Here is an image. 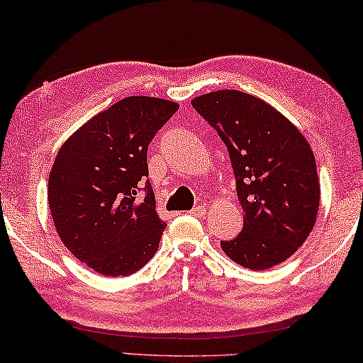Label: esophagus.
<instances>
[{"label": "esophagus", "mask_w": 363, "mask_h": 363, "mask_svg": "<svg viewBox=\"0 0 363 363\" xmlns=\"http://www.w3.org/2000/svg\"><path fill=\"white\" fill-rule=\"evenodd\" d=\"M189 213L194 215V217H202V215H206V207L204 206H196Z\"/></svg>", "instance_id": "34e87169"}]
</instances>
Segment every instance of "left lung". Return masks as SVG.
<instances>
[{
	"label": "left lung",
	"mask_w": 363,
	"mask_h": 363,
	"mask_svg": "<svg viewBox=\"0 0 363 363\" xmlns=\"http://www.w3.org/2000/svg\"><path fill=\"white\" fill-rule=\"evenodd\" d=\"M230 152L244 226L220 245L233 262L263 271L294 255L313 231L320 185L303 133L266 101L240 91L191 100Z\"/></svg>",
	"instance_id": "8db88e82"
}]
</instances>
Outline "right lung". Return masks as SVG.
<instances>
[{
    "instance_id": "1",
    "label": "right lung",
    "mask_w": 363,
    "mask_h": 363,
    "mask_svg": "<svg viewBox=\"0 0 363 363\" xmlns=\"http://www.w3.org/2000/svg\"><path fill=\"white\" fill-rule=\"evenodd\" d=\"M177 110L175 101L162 99H123L87 121L57 152L48 191L55 230L99 274H133L157 250L165 223L156 213L146 155Z\"/></svg>"
}]
</instances>
